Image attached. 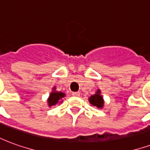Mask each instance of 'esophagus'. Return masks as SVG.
<instances>
[{"label": "esophagus", "instance_id": "1", "mask_svg": "<svg viewBox=\"0 0 150 150\" xmlns=\"http://www.w3.org/2000/svg\"><path fill=\"white\" fill-rule=\"evenodd\" d=\"M72 96H80V93L79 91H76V92H72Z\"/></svg>", "mask_w": 150, "mask_h": 150}]
</instances>
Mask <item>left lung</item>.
<instances>
[{
	"label": "left lung",
	"instance_id": "8db88e82",
	"mask_svg": "<svg viewBox=\"0 0 150 150\" xmlns=\"http://www.w3.org/2000/svg\"><path fill=\"white\" fill-rule=\"evenodd\" d=\"M88 100H89L90 104H92L93 106H96L98 108H102L104 107V99L100 95V90H98L96 94L90 96Z\"/></svg>",
	"mask_w": 150,
	"mask_h": 150
}]
</instances>
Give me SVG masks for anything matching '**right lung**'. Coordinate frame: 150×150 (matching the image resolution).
Wrapping results in <instances>:
<instances>
[{
    "mask_svg": "<svg viewBox=\"0 0 150 150\" xmlns=\"http://www.w3.org/2000/svg\"><path fill=\"white\" fill-rule=\"evenodd\" d=\"M65 96V94L59 91H55V88H53V91L50 94L48 98V105L49 107L56 105L59 102H62V99Z\"/></svg>",
    "mask_w": 150,
    "mask_h": 150,
    "instance_id": "add662e5",
    "label": "right lung"
}]
</instances>
